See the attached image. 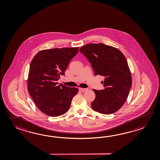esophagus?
<instances>
[{
	"label": "esophagus",
	"mask_w": 160,
	"mask_h": 160,
	"mask_svg": "<svg viewBox=\"0 0 160 160\" xmlns=\"http://www.w3.org/2000/svg\"><path fill=\"white\" fill-rule=\"evenodd\" d=\"M79 90L80 92H86V91H87L88 89L85 88H79Z\"/></svg>",
	"instance_id": "esophagus-1"
}]
</instances>
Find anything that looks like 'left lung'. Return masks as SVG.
<instances>
[{
	"label": "left lung",
	"mask_w": 160,
	"mask_h": 160,
	"mask_svg": "<svg viewBox=\"0 0 160 160\" xmlns=\"http://www.w3.org/2000/svg\"><path fill=\"white\" fill-rule=\"evenodd\" d=\"M79 51L91 63L95 75L105 78L104 89L93 90L92 109L103 114L116 112L126 102L132 84L126 58L118 49L103 43L87 44Z\"/></svg>",
	"instance_id": "8db88e82"
}]
</instances>
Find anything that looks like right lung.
<instances>
[{
  "mask_svg": "<svg viewBox=\"0 0 160 160\" xmlns=\"http://www.w3.org/2000/svg\"><path fill=\"white\" fill-rule=\"evenodd\" d=\"M79 48H55L38 52L31 62L28 91L38 109L45 114L58 117L68 112L78 89L57 82Z\"/></svg>",
  "mask_w": 160,
  "mask_h": 160,
  "instance_id": "add662e5",
  "label": "right lung"
}]
</instances>
